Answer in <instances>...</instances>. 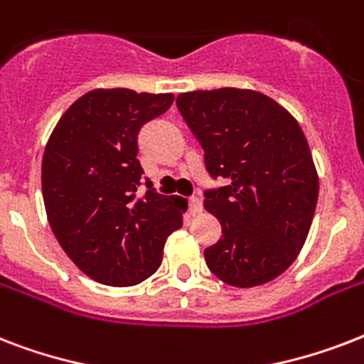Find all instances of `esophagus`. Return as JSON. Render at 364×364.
Here are the masks:
<instances>
[{"instance_id":"obj_1","label":"esophagus","mask_w":364,"mask_h":364,"mask_svg":"<svg viewBox=\"0 0 364 364\" xmlns=\"http://www.w3.org/2000/svg\"><path fill=\"white\" fill-rule=\"evenodd\" d=\"M188 211L193 213V215H196V213H200L202 211V200L200 198H188Z\"/></svg>"}]
</instances>
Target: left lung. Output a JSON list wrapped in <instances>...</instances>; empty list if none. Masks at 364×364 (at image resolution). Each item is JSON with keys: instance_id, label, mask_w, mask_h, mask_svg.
Instances as JSON below:
<instances>
[{"instance_id": "1", "label": "left lung", "mask_w": 364, "mask_h": 364, "mask_svg": "<svg viewBox=\"0 0 364 364\" xmlns=\"http://www.w3.org/2000/svg\"><path fill=\"white\" fill-rule=\"evenodd\" d=\"M177 109L204 149L211 177L204 205L223 236L205 262L232 287L276 279L299 257L316 213L319 177L304 132L285 107L245 88L183 92Z\"/></svg>"}]
</instances>
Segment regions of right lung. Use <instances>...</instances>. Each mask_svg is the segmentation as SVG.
Wrapping results in <instances>:
<instances>
[{
	"label": "right lung",
	"mask_w": 364,
	"mask_h": 364,
	"mask_svg": "<svg viewBox=\"0 0 364 364\" xmlns=\"http://www.w3.org/2000/svg\"><path fill=\"white\" fill-rule=\"evenodd\" d=\"M173 94L96 88L65 111L43 153L48 225L82 274L111 287L137 285L159 270L166 238L181 228L187 200L154 193L137 156L145 122Z\"/></svg>",
	"instance_id": "right-lung-1"
}]
</instances>
